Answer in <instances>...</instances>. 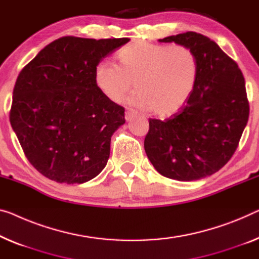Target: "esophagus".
<instances>
[{"instance_id":"1","label":"esophagus","mask_w":259,"mask_h":259,"mask_svg":"<svg viewBox=\"0 0 259 259\" xmlns=\"http://www.w3.org/2000/svg\"><path fill=\"white\" fill-rule=\"evenodd\" d=\"M135 116H136V113H135L134 110L128 109L125 111V119H126V121H131V119H133Z\"/></svg>"}]
</instances>
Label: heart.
Wrapping results in <instances>:
<instances>
[{"instance_id":"1","label":"heart","mask_w":259,"mask_h":259,"mask_svg":"<svg viewBox=\"0 0 259 259\" xmlns=\"http://www.w3.org/2000/svg\"><path fill=\"white\" fill-rule=\"evenodd\" d=\"M119 64L101 60L94 72L100 92L111 102H119L133 88L128 102L156 116L179 114L190 101L199 75L195 53L187 46L136 41L117 53Z\"/></svg>"}]
</instances>
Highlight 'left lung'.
Listing matches in <instances>:
<instances>
[{"label": "left lung", "instance_id": "left-lung-1", "mask_svg": "<svg viewBox=\"0 0 259 259\" xmlns=\"http://www.w3.org/2000/svg\"><path fill=\"white\" fill-rule=\"evenodd\" d=\"M159 41L190 48L198 58L199 75L179 114L165 122L150 119L146 156L166 178H206L228 163L248 123L244 76L238 65L202 34L188 31Z\"/></svg>", "mask_w": 259, "mask_h": 259}]
</instances>
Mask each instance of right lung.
<instances>
[{
  "mask_svg": "<svg viewBox=\"0 0 259 259\" xmlns=\"http://www.w3.org/2000/svg\"><path fill=\"white\" fill-rule=\"evenodd\" d=\"M129 38L63 37L41 50L19 73L10 124L31 165L60 184L99 176L110 154L124 108L96 86L95 67Z\"/></svg>",
  "mask_w": 259,
  "mask_h": 259,
  "instance_id": "obj_1",
  "label": "right lung"
}]
</instances>
